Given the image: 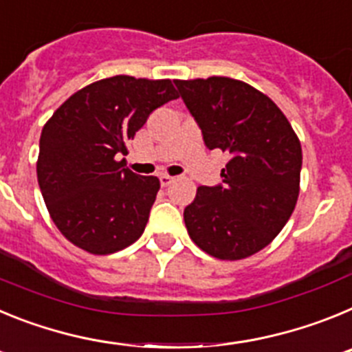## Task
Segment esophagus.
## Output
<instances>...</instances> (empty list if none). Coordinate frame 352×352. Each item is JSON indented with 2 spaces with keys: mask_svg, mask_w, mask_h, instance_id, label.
Listing matches in <instances>:
<instances>
[{
  "mask_svg": "<svg viewBox=\"0 0 352 352\" xmlns=\"http://www.w3.org/2000/svg\"><path fill=\"white\" fill-rule=\"evenodd\" d=\"M173 182H174L173 176H167V174H162V176H160V185L162 186H169Z\"/></svg>",
  "mask_w": 352,
  "mask_h": 352,
  "instance_id": "obj_1",
  "label": "esophagus"
}]
</instances>
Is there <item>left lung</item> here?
Instances as JSON below:
<instances>
[{
    "label": "left lung",
    "instance_id": "1",
    "mask_svg": "<svg viewBox=\"0 0 352 352\" xmlns=\"http://www.w3.org/2000/svg\"><path fill=\"white\" fill-rule=\"evenodd\" d=\"M174 84L206 148L231 157L222 183L199 186L185 208L186 231L217 259H245L291 219L300 194V141L275 102L247 82L208 77Z\"/></svg>",
    "mask_w": 352,
    "mask_h": 352
}]
</instances>
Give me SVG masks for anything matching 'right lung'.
<instances>
[{"label":"right lung","instance_id":"obj_1","mask_svg":"<svg viewBox=\"0 0 352 352\" xmlns=\"http://www.w3.org/2000/svg\"><path fill=\"white\" fill-rule=\"evenodd\" d=\"M176 98L169 79L114 76L74 93L45 123L38 185L52 222L76 247L107 256L141 238L160 182L116 157L155 109Z\"/></svg>","mask_w":352,"mask_h":352}]
</instances>
